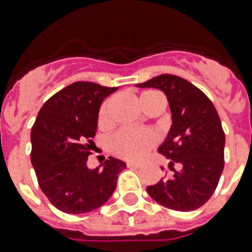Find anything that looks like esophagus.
Segmentation results:
<instances>
[{"mask_svg": "<svg viewBox=\"0 0 252 252\" xmlns=\"http://www.w3.org/2000/svg\"><path fill=\"white\" fill-rule=\"evenodd\" d=\"M126 166L129 168H141V165H140V163H134V162H128Z\"/></svg>", "mask_w": 252, "mask_h": 252, "instance_id": "obj_1", "label": "esophagus"}]
</instances>
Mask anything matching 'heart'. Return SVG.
Masks as SVG:
<instances>
[{
  "mask_svg": "<svg viewBox=\"0 0 252 252\" xmlns=\"http://www.w3.org/2000/svg\"><path fill=\"white\" fill-rule=\"evenodd\" d=\"M156 98H163L159 91L148 90L144 91L138 96V102L141 104L142 110L145 111L150 102ZM111 100L103 103L98 115V123L100 126H106L108 124V110H110ZM157 142V136L149 130H138L132 128H123L110 138V150L116 157L128 159V161H138L145 157Z\"/></svg>",
  "mask_w": 252,
  "mask_h": 252,
  "instance_id": "heart-1",
  "label": "heart"
}]
</instances>
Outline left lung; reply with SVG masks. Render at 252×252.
<instances>
[{
  "label": "left lung",
  "instance_id": "obj_1",
  "mask_svg": "<svg viewBox=\"0 0 252 252\" xmlns=\"http://www.w3.org/2000/svg\"><path fill=\"white\" fill-rule=\"evenodd\" d=\"M166 94L172 124L158 152L180 163L170 179H161L146 191L158 204L174 211H195L211 199L223 170L225 133L211 99L182 77L161 74L137 84Z\"/></svg>",
  "mask_w": 252,
  "mask_h": 252
}]
</instances>
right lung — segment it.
Segmentation results:
<instances>
[{
    "label": "right lung",
    "mask_w": 252,
    "mask_h": 252,
    "mask_svg": "<svg viewBox=\"0 0 252 252\" xmlns=\"http://www.w3.org/2000/svg\"><path fill=\"white\" fill-rule=\"evenodd\" d=\"M118 87L80 81L52 95L31 129V163L41 191L65 213L80 215L102 207L126 165L110 157L103 167H87L103 99Z\"/></svg>",
    "instance_id": "add662e5"
}]
</instances>
